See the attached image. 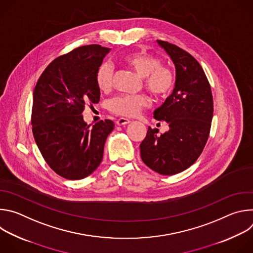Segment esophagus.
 I'll return each mask as SVG.
<instances>
[{
  "label": "esophagus",
  "instance_id": "1",
  "mask_svg": "<svg viewBox=\"0 0 253 253\" xmlns=\"http://www.w3.org/2000/svg\"><path fill=\"white\" fill-rule=\"evenodd\" d=\"M131 121L127 118H119L117 121H116V124L119 125V126H123V125H127L129 124Z\"/></svg>",
  "mask_w": 253,
  "mask_h": 253
}]
</instances>
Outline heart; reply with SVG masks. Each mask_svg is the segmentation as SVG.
<instances>
[{"label": "heart", "instance_id": "obj_1", "mask_svg": "<svg viewBox=\"0 0 253 253\" xmlns=\"http://www.w3.org/2000/svg\"><path fill=\"white\" fill-rule=\"evenodd\" d=\"M118 63L143 78L144 85L158 99L168 97L175 86V75L172 69L161 64L160 60L146 51H132L122 55ZM113 69L107 64H101L96 72V84L100 91L109 92L112 87ZM150 100L147 95H121L112 99L109 109L122 116L134 117L148 106Z\"/></svg>", "mask_w": 253, "mask_h": 253}]
</instances>
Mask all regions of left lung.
Instances as JSON below:
<instances>
[{
  "label": "left lung",
  "instance_id": "left-lung-1",
  "mask_svg": "<svg viewBox=\"0 0 253 253\" xmlns=\"http://www.w3.org/2000/svg\"><path fill=\"white\" fill-rule=\"evenodd\" d=\"M172 60L176 82L172 94L154 111L169 130L158 134L148 127L140 144L141 159L162 175H174L190 167L207 142L213 117V97L206 75L196 59L183 49L157 40Z\"/></svg>",
  "mask_w": 253,
  "mask_h": 253
}]
</instances>
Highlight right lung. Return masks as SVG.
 Returning <instances> with one entry per match:
<instances>
[{
    "instance_id": "right-lung-1",
    "label": "right lung",
    "mask_w": 253,
    "mask_h": 253,
    "mask_svg": "<svg viewBox=\"0 0 253 253\" xmlns=\"http://www.w3.org/2000/svg\"><path fill=\"white\" fill-rule=\"evenodd\" d=\"M110 49L88 45L51 62L33 93L32 131L48 165L60 176L79 180L100 165L111 120L92 128L84 121L85 105L98 103L96 72Z\"/></svg>"
}]
</instances>
